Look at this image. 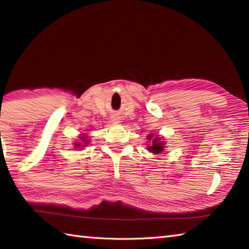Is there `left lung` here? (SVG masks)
<instances>
[{"label":"left lung","instance_id":"1","mask_svg":"<svg viewBox=\"0 0 249 249\" xmlns=\"http://www.w3.org/2000/svg\"><path fill=\"white\" fill-rule=\"evenodd\" d=\"M147 140H148V141L153 140V144H151V146L148 147V150H150L151 153L157 155L159 153H161L163 148H165V146H163V142H160V138L154 137V135H148V136H147Z\"/></svg>","mask_w":249,"mask_h":249}]
</instances>
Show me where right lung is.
Returning a JSON list of instances; mask_svg holds the SVG:
<instances>
[{
  "instance_id": "right-lung-1",
  "label": "right lung",
  "mask_w": 249,
  "mask_h": 249,
  "mask_svg": "<svg viewBox=\"0 0 249 249\" xmlns=\"http://www.w3.org/2000/svg\"><path fill=\"white\" fill-rule=\"evenodd\" d=\"M86 138H87L86 136H82V137H81V140H83V142H86V141H84V140H86ZM84 144H88V142H84ZM74 145H75V146H78V147L81 146V145L79 144V142H77V144H74Z\"/></svg>"
}]
</instances>
